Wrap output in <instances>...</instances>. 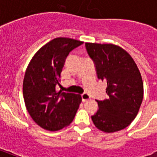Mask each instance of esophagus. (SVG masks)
<instances>
[{"instance_id": "esophagus-1", "label": "esophagus", "mask_w": 157, "mask_h": 157, "mask_svg": "<svg viewBox=\"0 0 157 157\" xmlns=\"http://www.w3.org/2000/svg\"><path fill=\"white\" fill-rule=\"evenodd\" d=\"M81 98H82V101H83V102H86L87 100H90L91 98V97L90 94L85 93L83 94H81Z\"/></svg>"}]
</instances>
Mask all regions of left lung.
Instances as JSON below:
<instances>
[{"label": "left lung", "mask_w": 157, "mask_h": 157, "mask_svg": "<svg viewBox=\"0 0 157 157\" xmlns=\"http://www.w3.org/2000/svg\"><path fill=\"white\" fill-rule=\"evenodd\" d=\"M89 55L96 66L98 79L107 81V99L98 102L91 117L105 133L126 128L138 115L144 98V83L139 69L129 53L117 45L86 42Z\"/></svg>", "instance_id": "1"}]
</instances>
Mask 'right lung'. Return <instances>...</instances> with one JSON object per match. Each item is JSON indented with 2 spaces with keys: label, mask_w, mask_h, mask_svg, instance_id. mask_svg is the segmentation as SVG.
I'll return each instance as SVG.
<instances>
[{
  "label": "right lung",
  "mask_w": 157,
  "mask_h": 157,
  "mask_svg": "<svg viewBox=\"0 0 157 157\" xmlns=\"http://www.w3.org/2000/svg\"><path fill=\"white\" fill-rule=\"evenodd\" d=\"M83 41L57 37L43 45L31 59L23 78L26 108L36 124L56 131L68 126L81 104V96L56 90L67 56Z\"/></svg>",
  "instance_id": "right-lung-1"
}]
</instances>
